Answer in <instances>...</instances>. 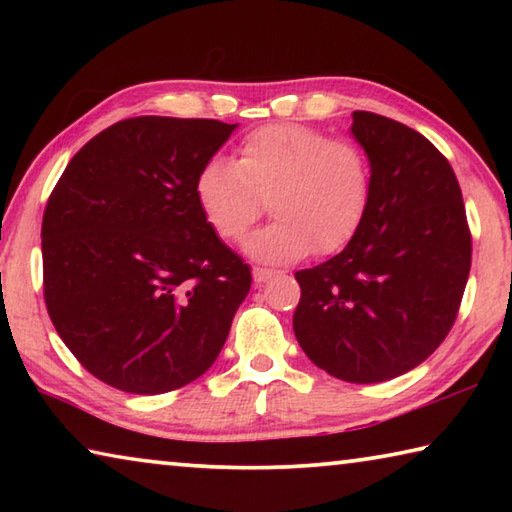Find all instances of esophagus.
Masks as SVG:
<instances>
[{
  "label": "esophagus",
  "mask_w": 512,
  "mask_h": 512,
  "mask_svg": "<svg viewBox=\"0 0 512 512\" xmlns=\"http://www.w3.org/2000/svg\"><path fill=\"white\" fill-rule=\"evenodd\" d=\"M271 275H273L271 268H259V266L253 268V280H255V284H264L266 280H271Z\"/></svg>",
  "instance_id": "esophagus-1"
}]
</instances>
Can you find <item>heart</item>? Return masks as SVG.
<instances>
[{"mask_svg": "<svg viewBox=\"0 0 512 512\" xmlns=\"http://www.w3.org/2000/svg\"><path fill=\"white\" fill-rule=\"evenodd\" d=\"M370 189L359 144L298 124L257 128L241 140L235 162L207 160L194 183L205 221L225 241L244 237L268 201L275 219L244 241V253L264 264L343 248L366 216Z\"/></svg>", "mask_w": 512, "mask_h": 512, "instance_id": "1", "label": "heart"}]
</instances>
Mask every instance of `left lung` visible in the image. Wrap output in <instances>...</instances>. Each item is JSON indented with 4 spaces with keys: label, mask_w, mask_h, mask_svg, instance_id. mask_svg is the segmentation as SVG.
<instances>
[{
    "label": "left lung",
    "mask_w": 512,
    "mask_h": 512,
    "mask_svg": "<svg viewBox=\"0 0 512 512\" xmlns=\"http://www.w3.org/2000/svg\"><path fill=\"white\" fill-rule=\"evenodd\" d=\"M350 133L370 162L368 210L339 255L296 273L293 332L327 375L377 384L445 341L472 237L452 164L427 137L366 110L354 112Z\"/></svg>",
    "instance_id": "8db88e82"
}]
</instances>
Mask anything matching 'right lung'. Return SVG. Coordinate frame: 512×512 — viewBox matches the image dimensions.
Here are the masks:
<instances>
[{"instance_id":"right-lung-1","label":"right lung","mask_w":512,"mask_h":512,"mask_svg":"<svg viewBox=\"0 0 512 512\" xmlns=\"http://www.w3.org/2000/svg\"><path fill=\"white\" fill-rule=\"evenodd\" d=\"M237 124L133 117L69 160L42 216L51 323L108 386L158 395L219 357L250 268L196 203L198 171Z\"/></svg>"}]
</instances>
